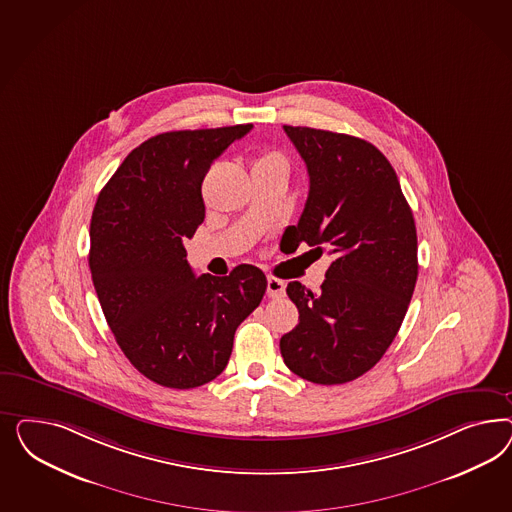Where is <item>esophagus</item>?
Here are the masks:
<instances>
[{
	"mask_svg": "<svg viewBox=\"0 0 512 512\" xmlns=\"http://www.w3.org/2000/svg\"><path fill=\"white\" fill-rule=\"evenodd\" d=\"M266 293L270 298H281L285 295V283L278 278H268L266 281Z\"/></svg>",
	"mask_w": 512,
	"mask_h": 512,
	"instance_id": "esophagus-1",
	"label": "esophagus"
}]
</instances>
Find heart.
Returning <instances> with one entry per match:
<instances>
[{"mask_svg": "<svg viewBox=\"0 0 512 512\" xmlns=\"http://www.w3.org/2000/svg\"><path fill=\"white\" fill-rule=\"evenodd\" d=\"M272 161H281V157L278 154H274V152H263V154L257 157L255 165H264V163H272Z\"/></svg>", "mask_w": 512, "mask_h": 512, "instance_id": "1", "label": "heart"}]
</instances>
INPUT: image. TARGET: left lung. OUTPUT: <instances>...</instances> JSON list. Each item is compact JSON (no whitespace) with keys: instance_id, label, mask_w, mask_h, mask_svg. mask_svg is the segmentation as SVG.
Segmentation results:
<instances>
[{"instance_id":"left-lung-1","label":"left lung","mask_w":512,"mask_h":512,"mask_svg":"<svg viewBox=\"0 0 512 512\" xmlns=\"http://www.w3.org/2000/svg\"><path fill=\"white\" fill-rule=\"evenodd\" d=\"M310 174L298 248L328 251L317 293L291 281L298 325L279 340L283 362L317 385H341L372 370L396 338L419 276L417 229L398 176L366 140L283 125Z\"/></svg>"}]
</instances>
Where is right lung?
I'll return each instance as SVG.
<instances>
[{"mask_svg": "<svg viewBox=\"0 0 512 512\" xmlns=\"http://www.w3.org/2000/svg\"><path fill=\"white\" fill-rule=\"evenodd\" d=\"M251 127L155 135L125 157L95 202V293L125 357L161 387L216 379L236 328L263 300L266 276L257 266L197 278L184 248L204 219L201 186L212 161Z\"/></svg>", "mask_w": 512, "mask_h": 512, "instance_id": "right-lung-1", "label": "right lung"}]
</instances>
